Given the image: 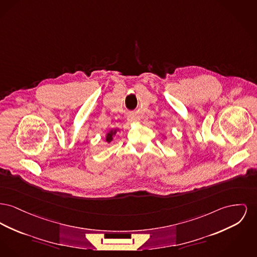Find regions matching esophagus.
<instances>
[{
  "label": "esophagus",
  "mask_w": 257,
  "mask_h": 257,
  "mask_svg": "<svg viewBox=\"0 0 257 257\" xmlns=\"http://www.w3.org/2000/svg\"><path fill=\"white\" fill-rule=\"evenodd\" d=\"M138 120H139V117L136 116V115H134V114L128 116V121H129V122H135V121Z\"/></svg>",
  "instance_id": "obj_1"
}]
</instances>
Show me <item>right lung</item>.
I'll return each instance as SVG.
<instances>
[{"label":"right lung","instance_id":"obj_1","mask_svg":"<svg viewBox=\"0 0 257 257\" xmlns=\"http://www.w3.org/2000/svg\"><path fill=\"white\" fill-rule=\"evenodd\" d=\"M118 130L117 129H112V130H109L107 133H106V143H110L111 141H112V139H113V136L116 134V132H117Z\"/></svg>","mask_w":257,"mask_h":257}]
</instances>
